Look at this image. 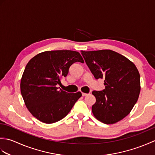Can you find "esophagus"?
<instances>
[{
    "label": "esophagus",
    "mask_w": 155,
    "mask_h": 155,
    "mask_svg": "<svg viewBox=\"0 0 155 155\" xmlns=\"http://www.w3.org/2000/svg\"><path fill=\"white\" fill-rule=\"evenodd\" d=\"M89 94H87V93H82V95H83V97H86V96H88V95Z\"/></svg>",
    "instance_id": "1"
}]
</instances>
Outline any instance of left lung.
Wrapping results in <instances>:
<instances>
[{"mask_svg":"<svg viewBox=\"0 0 155 155\" xmlns=\"http://www.w3.org/2000/svg\"><path fill=\"white\" fill-rule=\"evenodd\" d=\"M84 61L96 79H104L105 88L93 91L96 103L92 112L97 120L110 124L130 113L139 98L140 74L136 66L111 50L81 51Z\"/></svg>","mask_w":155,"mask_h":155,"instance_id":"left-lung-1","label":"left lung"}]
</instances>
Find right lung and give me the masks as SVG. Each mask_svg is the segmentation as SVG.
Wrapping results in <instances>:
<instances>
[{
	"mask_svg": "<svg viewBox=\"0 0 155 155\" xmlns=\"http://www.w3.org/2000/svg\"><path fill=\"white\" fill-rule=\"evenodd\" d=\"M76 62L83 63L78 52L45 51L32 58L26 66L21 81V92L26 107L38 120L51 124L64 118L81 96L57 87L67 77Z\"/></svg>",
	"mask_w": 155,
	"mask_h": 155,
	"instance_id": "1",
	"label": "right lung"
}]
</instances>
